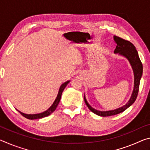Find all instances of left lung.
<instances>
[{
  "label": "left lung",
  "instance_id": "left-lung-1",
  "mask_svg": "<svg viewBox=\"0 0 150 150\" xmlns=\"http://www.w3.org/2000/svg\"><path fill=\"white\" fill-rule=\"evenodd\" d=\"M113 38L115 43L117 45L116 49L115 50V52H114L115 54H118L121 56L126 58L128 60L129 63H130L132 68L134 77V88L130 99L126 103V105L121 106L120 108L112 110L100 111L96 110L88 103L87 99H86L85 95H84L85 102L88 106V109L91 112H93V113H95V115L100 116H103V117L116 115L119 113L122 112L135 102L139 91V82H140V79L142 76V73H143V66H142V63L140 59H139L138 53L136 50L135 46L131 42L122 38H120L116 36V35H114Z\"/></svg>",
  "mask_w": 150,
  "mask_h": 150
}]
</instances>
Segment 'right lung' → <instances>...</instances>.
I'll list each match as a JSON object with an SVG mask.
<instances>
[{
    "label": "right lung",
    "mask_w": 150,
    "mask_h": 150,
    "mask_svg": "<svg viewBox=\"0 0 150 150\" xmlns=\"http://www.w3.org/2000/svg\"><path fill=\"white\" fill-rule=\"evenodd\" d=\"M69 82H70V81H66V82H65L64 83H63V84L60 86L56 98H55V100H54V103L52 104V105L47 110L43 112H42V113L34 114V115H28V114H25V113L19 111L18 110H17L19 112H20V114H21V115L23 116H24L25 118H26L28 119H30V120H34V119L42 118L46 117V116L50 115L51 114H52V112H54L55 110V109H56L58 104L59 103V101H60V99H61V97H62V95L63 91V90H64V88H65L66 86L68 85V83H69Z\"/></svg>",
    "instance_id": "1"
}]
</instances>
